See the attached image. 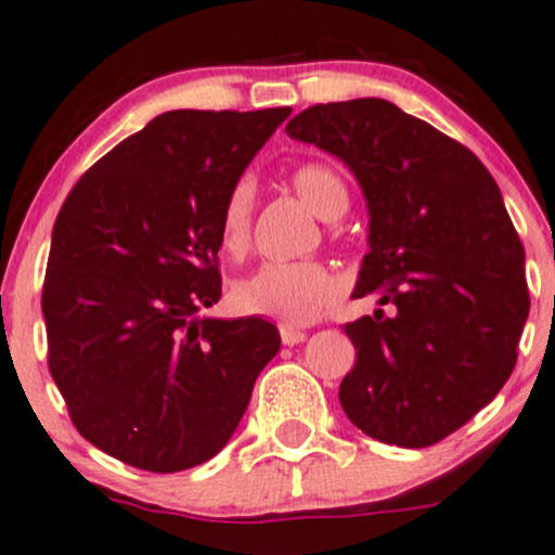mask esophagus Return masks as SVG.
Returning <instances> with one entry per match:
<instances>
[{"mask_svg":"<svg viewBox=\"0 0 555 555\" xmlns=\"http://www.w3.org/2000/svg\"><path fill=\"white\" fill-rule=\"evenodd\" d=\"M282 341H284V346H295V344H302L305 338H307V333L305 331H299V328H295V325H282Z\"/></svg>","mask_w":555,"mask_h":555,"instance_id":"34e87169","label":"esophagus"}]
</instances>
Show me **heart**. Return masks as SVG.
Here are the masks:
<instances>
[{
	"label": "heart",
	"instance_id": "1",
	"mask_svg": "<svg viewBox=\"0 0 555 555\" xmlns=\"http://www.w3.org/2000/svg\"><path fill=\"white\" fill-rule=\"evenodd\" d=\"M292 189L325 222L349 211V185L331 165L310 163L292 172ZM253 189L237 183L227 193L219 217V245L227 256L243 258L250 248ZM336 276L318 260H271L232 286V299L248 315L282 320L286 325L312 323L338 297Z\"/></svg>",
	"mask_w": 555,
	"mask_h": 555
}]
</instances>
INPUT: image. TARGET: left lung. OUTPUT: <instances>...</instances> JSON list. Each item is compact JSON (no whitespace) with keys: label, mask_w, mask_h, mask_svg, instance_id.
I'll list each match as a JSON object with an SVG mask.
<instances>
[{"label":"left lung","mask_w":555,"mask_h":555,"mask_svg":"<svg viewBox=\"0 0 555 555\" xmlns=\"http://www.w3.org/2000/svg\"><path fill=\"white\" fill-rule=\"evenodd\" d=\"M286 133L359 180L370 253L353 297L392 305L344 325L346 416L385 444H437L502 390L530 312L502 191L468 146L379 98L312 105Z\"/></svg>","instance_id":"obj_1"}]
</instances>
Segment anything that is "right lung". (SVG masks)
<instances>
[{"mask_svg": "<svg viewBox=\"0 0 555 555\" xmlns=\"http://www.w3.org/2000/svg\"><path fill=\"white\" fill-rule=\"evenodd\" d=\"M289 113H163L59 211L41 299L49 370L77 431L126 465L176 473L217 455L282 346L269 320L202 310L222 297L227 193Z\"/></svg>", "mask_w": 555, "mask_h": 555, "instance_id": "1", "label": "right lung"}]
</instances>
